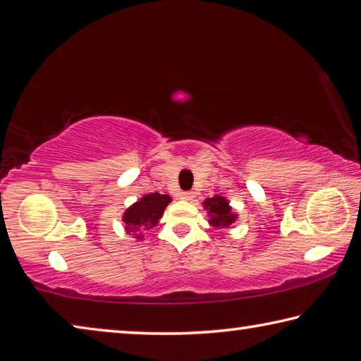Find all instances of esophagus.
<instances>
[{
    "label": "esophagus",
    "instance_id": "1",
    "mask_svg": "<svg viewBox=\"0 0 361 361\" xmlns=\"http://www.w3.org/2000/svg\"><path fill=\"white\" fill-rule=\"evenodd\" d=\"M180 197L185 199V200H191V199L194 197V192H191V191H183V192L180 194Z\"/></svg>",
    "mask_w": 361,
    "mask_h": 361
}]
</instances>
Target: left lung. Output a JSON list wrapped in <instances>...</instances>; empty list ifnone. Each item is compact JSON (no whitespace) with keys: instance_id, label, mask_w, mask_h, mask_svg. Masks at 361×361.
I'll return each mask as SVG.
<instances>
[{"instance_id":"left-lung-1","label":"left lung","mask_w":361,"mask_h":361,"mask_svg":"<svg viewBox=\"0 0 361 361\" xmlns=\"http://www.w3.org/2000/svg\"><path fill=\"white\" fill-rule=\"evenodd\" d=\"M205 207H209L210 212L213 213V218L210 219L212 226L219 229H226L235 221V215L231 212L228 202L223 197H213L205 200Z\"/></svg>"}]
</instances>
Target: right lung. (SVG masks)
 <instances>
[{"instance_id":"right-lung-1","label":"right lung","mask_w":361,"mask_h":361,"mask_svg":"<svg viewBox=\"0 0 361 361\" xmlns=\"http://www.w3.org/2000/svg\"><path fill=\"white\" fill-rule=\"evenodd\" d=\"M170 200L172 199L169 195L159 192L145 195L142 200H138L126 212L124 221L127 224V231L137 232L154 228Z\"/></svg>"}]
</instances>
